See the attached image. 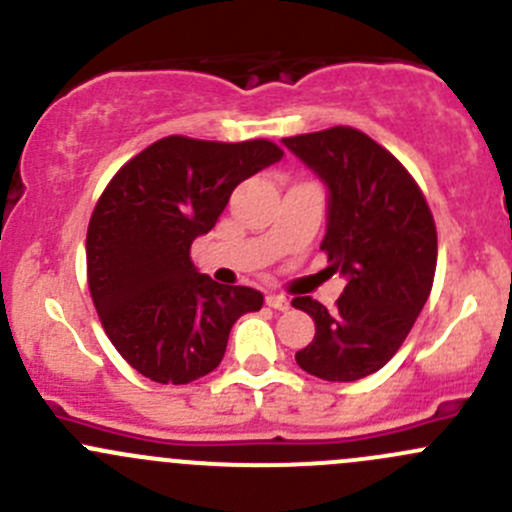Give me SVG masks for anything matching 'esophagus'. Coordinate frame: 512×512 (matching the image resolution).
<instances>
[{"label": "esophagus", "instance_id": "1", "mask_svg": "<svg viewBox=\"0 0 512 512\" xmlns=\"http://www.w3.org/2000/svg\"><path fill=\"white\" fill-rule=\"evenodd\" d=\"M265 302L270 304L272 309H277V312H287L289 309V299L285 297V294H267Z\"/></svg>", "mask_w": 512, "mask_h": 512}]
</instances>
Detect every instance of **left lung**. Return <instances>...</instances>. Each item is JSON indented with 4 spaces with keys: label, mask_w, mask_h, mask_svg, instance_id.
Here are the masks:
<instances>
[{
    "label": "left lung",
    "mask_w": 512,
    "mask_h": 512,
    "mask_svg": "<svg viewBox=\"0 0 512 512\" xmlns=\"http://www.w3.org/2000/svg\"><path fill=\"white\" fill-rule=\"evenodd\" d=\"M282 143L327 188L322 250L329 270L347 282L332 312L312 297L292 299L317 327L294 359L317 379H364L399 352L431 294L438 255L433 215L409 170L356 128Z\"/></svg>",
    "instance_id": "1"
}]
</instances>
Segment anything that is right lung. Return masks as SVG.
Returning <instances> with one entry per match:
<instances>
[{
  "label": "right lung",
  "instance_id": "add662e5",
  "mask_svg": "<svg viewBox=\"0 0 512 512\" xmlns=\"http://www.w3.org/2000/svg\"><path fill=\"white\" fill-rule=\"evenodd\" d=\"M282 158L270 141L168 136L128 160L86 235L89 289L116 352L146 379L190 384L223 361L230 329L262 307L252 287L218 285L190 260L232 190Z\"/></svg>",
  "mask_w": 512,
  "mask_h": 512
}]
</instances>
